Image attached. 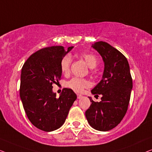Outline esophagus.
Segmentation results:
<instances>
[{
	"instance_id": "34e87169",
	"label": "esophagus",
	"mask_w": 152,
	"mask_h": 152,
	"mask_svg": "<svg viewBox=\"0 0 152 152\" xmlns=\"http://www.w3.org/2000/svg\"><path fill=\"white\" fill-rule=\"evenodd\" d=\"M83 97L82 95H80V94H77V98H78V99H80L81 98Z\"/></svg>"
}]
</instances>
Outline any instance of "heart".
I'll list each match as a JSON object with an SVG mask.
<instances>
[{"label":"heart","instance_id":"b5f03b06","mask_svg":"<svg viewBox=\"0 0 152 152\" xmlns=\"http://www.w3.org/2000/svg\"><path fill=\"white\" fill-rule=\"evenodd\" d=\"M81 58L86 62V63L90 68H94L97 66L98 60L95 55L89 53H82L80 54ZM72 63V58L69 55H65L62 58L60 61L61 71L64 74H67L70 71ZM90 83L87 79L80 78H73L67 83V86L73 89L76 92H82L83 89L89 87Z\"/></svg>","mask_w":152,"mask_h":152}]
</instances>
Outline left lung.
<instances>
[{"mask_svg":"<svg viewBox=\"0 0 152 152\" xmlns=\"http://www.w3.org/2000/svg\"><path fill=\"white\" fill-rule=\"evenodd\" d=\"M92 47L104 63L102 80L91 90L102 94L101 101L94 102L85 112L87 121L94 129L106 132L116 127L125 116L129 103L132 78L126 57L106 42H95Z\"/></svg>","mask_w":152,"mask_h":152,"instance_id":"8db88e82","label":"left lung"}]
</instances>
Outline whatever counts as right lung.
<instances>
[{"instance_id": "right-lung-1", "label": "right lung", "mask_w": 152, "mask_h": 152, "mask_svg": "<svg viewBox=\"0 0 152 152\" xmlns=\"http://www.w3.org/2000/svg\"><path fill=\"white\" fill-rule=\"evenodd\" d=\"M74 47L42 48L29 56L21 70L20 96L27 118L38 129L52 132L65 123L76 99L71 89L64 88L59 98L52 85L61 80L60 61Z\"/></svg>"}]
</instances>
